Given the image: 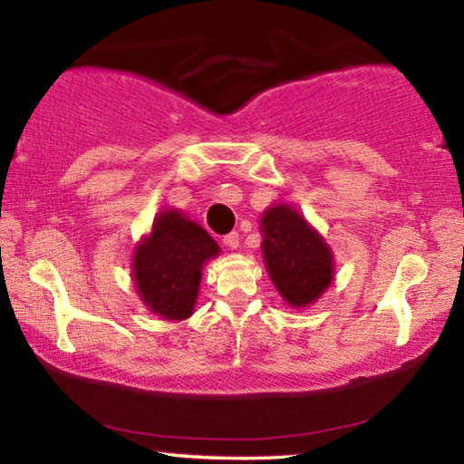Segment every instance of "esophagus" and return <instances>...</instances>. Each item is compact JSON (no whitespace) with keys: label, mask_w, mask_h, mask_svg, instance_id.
<instances>
[{"label":"esophagus","mask_w":464,"mask_h":464,"mask_svg":"<svg viewBox=\"0 0 464 464\" xmlns=\"http://www.w3.org/2000/svg\"><path fill=\"white\" fill-rule=\"evenodd\" d=\"M223 241H225V246L229 247V250H237V247H239V233L233 231L229 235H225Z\"/></svg>","instance_id":"1"}]
</instances>
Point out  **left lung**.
<instances>
[{
    "mask_svg": "<svg viewBox=\"0 0 464 464\" xmlns=\"http://www.w3.org/2000/svg\"><path fill=\"white\" fill-rule=\"evenodd\" d=\"M263 260L285 304L304 309L334 282V254L295 206L276 201L260 218Z\"/></svg>",
    "mask_w": 464,
    "mask_h": 464,
    "instance_id": "1",
    "label": "left lung"
}]
</instances>
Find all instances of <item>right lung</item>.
Returning a JSON list of instances; mask_svg holds the SVG:
<instances>
[{
  "label": "right lung",
  "mask_w": 464,
  "mask_h": 464,
  "mask_svg": "<svg viewBox=\"0 0 464 464\" xmlns=\"http://www.w3.org/2000/svg\"><path fill=\"white\" fill-rule=\"evenodd\" d=\"M220 246L182 210L166 208L132 252V279L142 304L168 322L191 317L199 296L201 271Z\"/></svg>",
  "instance_id": "add662e5"
}]
</instances>
